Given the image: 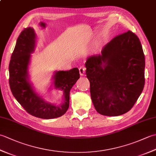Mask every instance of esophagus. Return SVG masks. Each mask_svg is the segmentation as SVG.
<instances>
[{
	"mask_svg": "<svg viewBox=\"0 0 156 156\" xmlns=\"http://www.w3.org/2000/svg\"><path fill=\"white\" fill-rule=\"evenodd\" d=\"M85 70H86V68L84 67V66H80V68H79V72H80V76L84 75V74L85 73Z\"/></svg>",
	"mask_w": 156,
	"mask_h": 156,
	"instance_id": "1",
	"label": "esophagus"
}]
</instances>
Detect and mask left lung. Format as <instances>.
Returning a JSON list of instances; mask_svg holds the SVG:
<instances>
[{"label": "left lung", "mask_w": 156, "mask_h": 156, "mask_svg": "<svg viewBox=\"0 0 156 156\" xmlns=\"http://www.w3.org/2000/svg\"><path fill=\"white\" fill-rule=\"evenodd\" d=\"M85 65L91 98L99 114L119 116L131 110L145 84V55L136 35L128 31L117 35L101 55L91 56Z\"/></svg>", "instance_id": "8db88e82"}]
</instances>
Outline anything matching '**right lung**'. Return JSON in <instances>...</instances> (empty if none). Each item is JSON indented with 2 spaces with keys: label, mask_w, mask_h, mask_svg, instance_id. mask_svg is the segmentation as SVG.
Returning <instances> with one entry per match:
<instances>
[{
  "label": "right lung",
  "mask_w": 156,
  "mask_h": 156,
  "mask_svg": "<svg viewBox=\"0 0 156 156\" xmlns=\"http://www.w3.org/2000/svg\"><path fill=\"white\" fill-rule=\"evenodd\" d=\"M35 34L31 27L24 29L16 40L9 63V85L12 93L23 108L35 117L49 119L59 117L69 108V91L80 78L77 68L59 71L54 76L55 87L63 90L64 103L55 106L44 101L35 93L27 81V68L31 53L34 50Z\"/></svg>",
  "instance_id": "obj_1"
}]
</instances>
